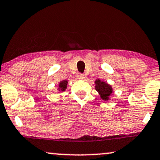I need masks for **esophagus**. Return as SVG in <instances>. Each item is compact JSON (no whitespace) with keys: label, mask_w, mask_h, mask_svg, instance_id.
<instances>
[{"label":"esophagus","mask_w":160,"mask_h":160,"mask_svg":"<svg viewBox=\"0 0 160 160\" xmlns=\"http://www.w3.org/2000/svg\"><path fill=\"white\" fill-rule=\"evenodd\" d=\"M77 77H78V78L80 79V80H83V79L85 78L84 74H80V73H79L78 75H77Z\"/></svg>","instance_id":"1"}]
</instances>
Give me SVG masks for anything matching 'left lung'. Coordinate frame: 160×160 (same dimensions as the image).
I'll use <instances>...</instances> for the list:
<instances>
[{"label":"left lung","mask_w":160,"mask_h":160,"mask_svg":"<svg viewBox=\"0 0 160 160\" xmlns=\"http://www.w3.org/2000/svg\"><path fill=\"white\" fill-rule=\"evenodd\" d=\"M95 89L98 92L100 98L103 100H109V96L112 93V87L106 82L101 81L100 80H97L95 81Z\"/></svg>","instance_id":"1"}]
</instances>
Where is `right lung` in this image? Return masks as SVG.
I'll return each instance as SVG.
<instances>
[{"instance_id": "add662e5", "label": "right lung", "mask_w": 160, "mask_h": 160, "mask_svg": "<svg viewBox=\"0 0 160 160\" xmlns=\"http://www.w3.org/2000/svg\"><path fill=\"white\" fill-rule=\"evenodd\" d=\"M67 80H63V81H61L59 83V91L60 92H64L66 89V87H67Z\"/></svg>"}]
</instances>
